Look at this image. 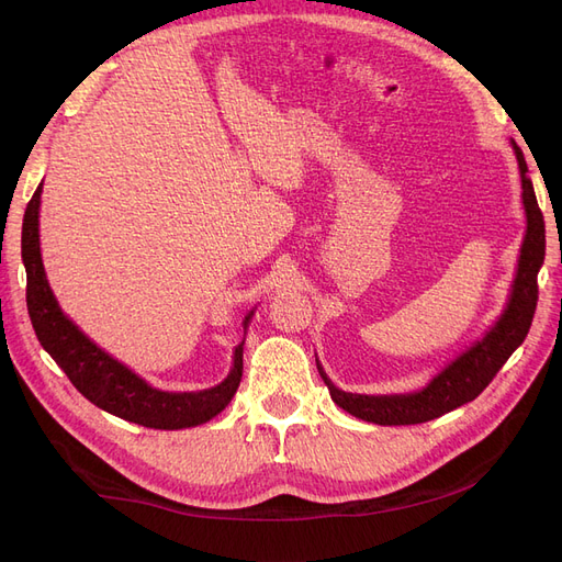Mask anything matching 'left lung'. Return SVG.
Segmentation results:
<instances>
[{
    "mask_svg": "<svg viewBox=\"0 0 562 562\" xmlns=\"http://www.w3.org/2000/svg\"><path fill=\"white\" fill-rule=\"evenodd\" d=\"M512 149L518 161L520 187H522V211H525V236L516 274L508 288V297L502 314L490 323L481 337L457 353L454 359L440 368L436 375L411 394H351L333 384L321 361L316 359L318 375L326 382L330 398L349 415L363 422L382 424V427H398V424H422L446 415L454 407L473 401L497 375L499 368L508 361L527 337L537 310V274L547 252V232H543V215L537 206L532 180L527 178V164L520 147L512 140Z\"/></svg>",
    "mask_w": 562,
    "mask_h": 562,
    "instance_id": "1",
    "label": "left lung"
}]
</instances>
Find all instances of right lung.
<instances>
[{
    "label": "right lung",
    "mask_w": 562,
    "mask_h": 562,
    "mask_svg": "<svg viewBox=\"0 0 562 562\" xmlns=\"http://www.w3.org/2000/svg\"><path fill=\"white\" fill-rule=\"evenodd\" d=\"M42 187L32 194L25 217L21 252L27 274V312L32 328L37 333L42 347L48 351L60 370L77 386L81 396H87L100 411L126 422L140 424L147 429H190L206 424L220 415L234 398L244 372V342L252 307L244 318V339L234 347L232 368L227 378L201 391H164L151 386L147 380L124 366L105 349H100L93 339L83 333L77 323L67 316L50 291L46 269L40 248V206Z\"/></svg>",
    "instance_id": "add662e5"
}]
</instances>
